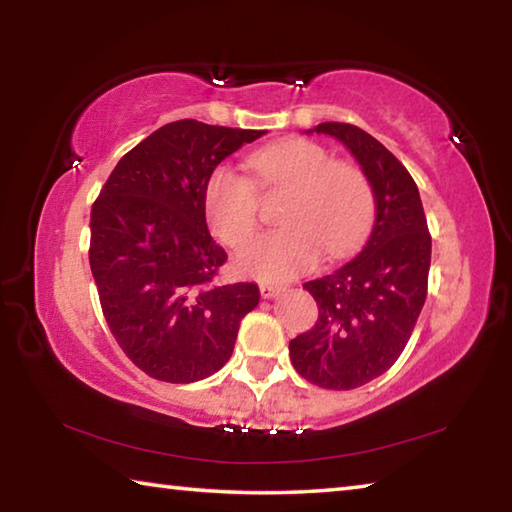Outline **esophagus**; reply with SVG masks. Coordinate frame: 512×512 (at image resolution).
<instances>
[{
	"instance_id": "34e87169",
	"label": "esophagus",
	"mask_w": 512,
	"mask_h": 512,
	"mask_svg": "<svg viewBox=\"0 0 512 512\" xmlns=\"http://www.w3.org/2000/svg\"><path fill=\"white\" fill-rule=\"evenodd\" d=\"M284 291V287H280V284H259V293H262V298H275L280 296V293Z\"/></svg>"
}]
</instances>
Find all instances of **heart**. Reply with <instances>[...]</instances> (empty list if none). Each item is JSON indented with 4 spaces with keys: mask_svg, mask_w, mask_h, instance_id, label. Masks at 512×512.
<instances>
[{
    "mask_svg": "<svg viewBox=\"0 0 512 512\" xmlns=\"http://www.w3.org/2000/svg\"><path fill=\"white\" fill-rule=\"evenodd\" d=\"M259 189L287 192L277 207L284 225L255 237L237 255L241 273L282 282L314 268L320 253L339 259L352 253L375 219V194L361 167L334 160L325 146L287 137L250 153ZM203 210L214 237L237 248L259 221L253 180L232 164H216L203 187Z\"/></svg>",
    "mask_w": 512,
    "mask_h": 512,
    "instance_id": "1",
    "label": "heart"
}]
</instances>
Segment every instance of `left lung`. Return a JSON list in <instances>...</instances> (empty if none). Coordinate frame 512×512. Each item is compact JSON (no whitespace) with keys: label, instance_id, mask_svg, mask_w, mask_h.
I'll return each mask as SVG.
<instances>
[{"label":"left lung","instance_id":"obj_1","mask_svg":"<svg viewBox=\"0 0 512 512\" xmlns=\"http://www.w3.org/2000/svg\"><path fill=\"white\" fill-rule=\"evenodd\" d=\"M314 131L352 151L372 185L377 216L352 262L305 284L318 318L289 343V357L311 384L352 391L384 375L409 343L427 298L431 235L418 185L384 144L341 121Z\"/></svg>","mask_w":512,"mask_h":512}]
</instances>
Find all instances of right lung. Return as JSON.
<instances>
[{"instance_id":"right-lung-1","label":"right lung","mask_w":512,"mask_h":512,"mask_svg":"<svg viewBox=\"0 0 512 512\" xmlns=\"http://www.w3.org/2000/svg\"><path fill=\"white\" fill-rule=\"evenodd\" d=\"M266 131L180 119L117 162L90 216V268L103 318L146 375L192 384L225 366L257 284H216L225 250L205 223L210 171Z\"/></svg>"}]
</instances>
